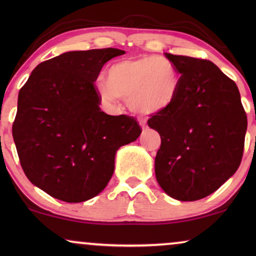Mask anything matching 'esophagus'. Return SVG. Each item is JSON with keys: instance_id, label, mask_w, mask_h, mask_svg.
<instances>
[{"instance_id": "esophagus-1", "label": "esophagus", "mask_w": 256, "mask_h": 256, "mask_svg": "<svg viewBox=\"0 0 256 256\" xmlns=\"http://www.w3.org/2000/svg\"><path fill=\"white\" fill-rule=\"evenodd\" d=\"M142 124H143V129H146V127H148V126L146 124V120H142Z\"/></svg>"}]
</instances>
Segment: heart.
<instances>
[{"mask_svg": "<svg viewBox=\"0 0 256 256\" xmlns=\"http://www.w3.org/2000/svg\"><path fill=\"white\" fill-rule=\"evenodd\" d=\"M98 92L106 102L128 99L132 110L152 114L169 108L180 90V76L169 59L141 57L122 59L110 65Z\"/></svg>", "mask_w": 256, "mask_h": 256, "instance_id": "obj_1", "label": "heart"}]
</instances>
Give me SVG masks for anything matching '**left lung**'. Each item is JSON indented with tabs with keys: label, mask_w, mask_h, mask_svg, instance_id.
Here are the masks:
<instances>
[{
	"label": "left lung",
	"mask_w": 256,
	"mask_h": 256,
	"mask_svg": "<svg viewBox=\"0 0 256 256\" xmlns=\"http://www.w3.org/2000/svg\"><path fill=\"white\" fill-rule=\"evenodd\" d=\"M166 57L180 74V90L169 108L148 120L160 135L156 180L170 197L194 202L218 190L238 170L247 115L236 82L212 62Z\"/></svg>",
	"instance_id": "1"
}]
</instances>
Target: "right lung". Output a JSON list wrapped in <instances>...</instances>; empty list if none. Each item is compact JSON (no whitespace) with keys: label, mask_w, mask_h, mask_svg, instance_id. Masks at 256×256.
<instances>
[{"label":"right lung","mask_w":256,"mask_h":256,"mask_svg":"<svg viewBox=\"0 0 256 256\" xmlns=\"http://www.w3.org/2000/svg\"><path fill=\"white\" fill-rule=\"evenodd\" d=\"M118 48L65 52L40 62L20 90L12 124L20 166L51 197L80 202L96 197L114 172L120 146L142 129L135 118L101 112L94 85Z\"/></svg>","instance_id":"obj_1"}]
</instances>
